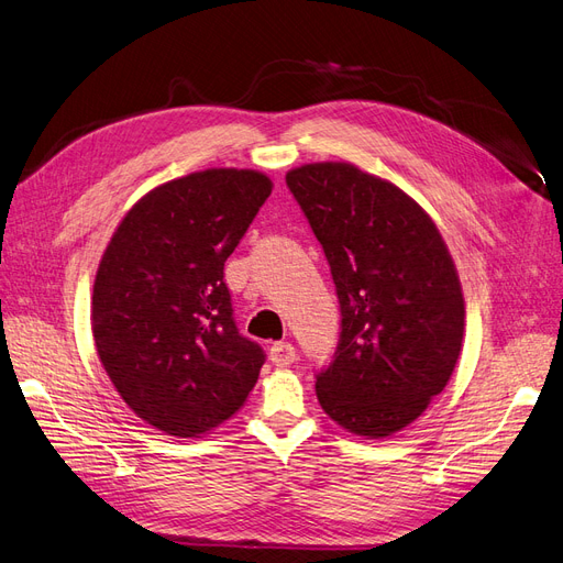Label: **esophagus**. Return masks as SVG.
Here are the masks:
<instances>
[{
    "mask_svg": "<svg viewBox=\"0 0 563 563\" xmlns=\"http://www.w3.org/2000/svg\"><path fill=\"white\" fill-rule=\"evenodd\" d=\"M268 357L276 367H289L297 360V351L289 341H278V343H274V346H271Z\"/></svg>",
    "mask_w": 563,
    "mask_h": 563,
    "instance_id": "esophagus-1",
    "label": "esophagus"
}]
</instances>
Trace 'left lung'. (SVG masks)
<instances>
[{
  "instance_id": "8db88e82",
  "label": "left lung",
  "mask_w": 563,
  "mask_h": 563,
  "mask_svg": "<svg viewBox=\"0 0 563 563\" xmlns=\"http://www.w3.org/2000/svg\"><path fill=\"white\" fill-rule=\"evenodd\" d=\"M328 257L341 308L318 402L341 428L378 440L407 428L456 367L465 303L456 266L426 210L351 163L285 175Z\"/></svg>"
}]
</instances>
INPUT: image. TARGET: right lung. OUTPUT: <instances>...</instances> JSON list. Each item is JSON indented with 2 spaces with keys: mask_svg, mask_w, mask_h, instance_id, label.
I'll return each instance as SVG.
<instances>
[{
  "mask_svg": "<svg viewBox=\"0 0 563 563\" xmlns=\"http://www.w3.org/2000/svg\"><path fill=\"white\" fill-rule=\"evenodd\" d=\"M257 170L210 168L152 189L100 260L90 322L107 376L142 421L198 438L239 411L264 365L235 328L224 262L271 196Z\"/></svg>",
  "mask_w": 563,
  "mask_h": 563,
  "instance_id": "add662e5",
  "label": "right lung"
}]
</instances>
